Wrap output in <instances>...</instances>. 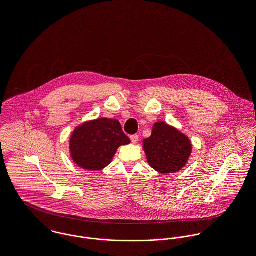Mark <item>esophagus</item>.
Instances as JSON below:
<instances>
[{
	"label": "esophagus",
	"instance_id": "obj_1",
	"mask_svg": "<svg viewBox=\"0 0 256 256\" xmlns=\"http://www.w3.org/2000/svg\"><path fill=\"white\" fill-rule=\"evenodd\" d=\"M138 136L137 134H134V136H130V140H132V142L134 143V144H136L137 142H138Z\"/></svg>",
	"mask_w": 256,
	"mask_h": 256
}]
</instances>
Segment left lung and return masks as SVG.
Returning <instances> with one entry per match:
<instances>
[{
  "instance_id": "1",
  "label": "left lung",
  "mask_w": 256,
  "mask_h": 256,
  "mask_svg": "<svg viewBox=\"0 0 256 256\" xmlns=\"http://www.w3.org/2000/svg\"><path fill=\"white\" fill-rule=\"evenodd\" d=\"M143 147L150 167L162 174L180 170L192 148L186 136L162 122L154 124L150 137L143 141Z\"/></svg>"
}]
</instances>
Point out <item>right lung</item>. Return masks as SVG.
<instances>
[{
	"label": "right lung",
	"instance_id": "right-lung-1",
	"mask_svg": "<svg viewBox=\"0 0 256 256\" xmlns=\"http://www.w3.org/2000/svg\"><path fill=\"white\" fill-rule=\"evenodd\" d=\"M130 143V140L124 134L119 120L102 118L76 128L70 148L77 166L98 171L111 162L119 146Z\"/></svg>",
	"mask_w": 256,
	"mask_h": 256
}]
</instances>
